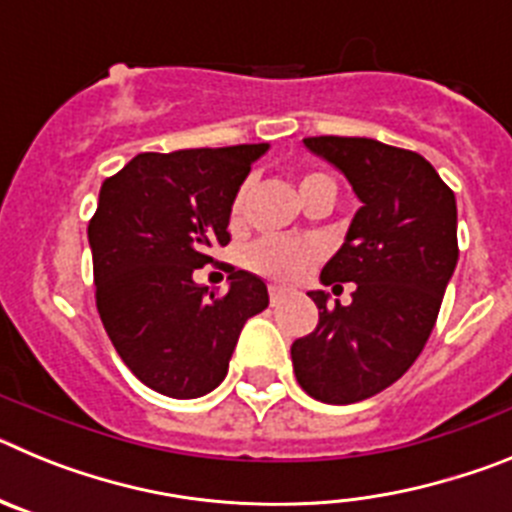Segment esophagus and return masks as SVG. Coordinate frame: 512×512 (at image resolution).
I'll return each instance as SVG.
<instances>
[{
  "instance_id": "1",
  "label": "esophagus",
  "mask_w": 512,
  "mask_h": 512,
  "mask_svg": "<svg viewBox=\"0 0 512 512\" xmlns=\"http://www.w3.org/2000/svg\"><path fill=\"white\" fill-rule=\"evenodd\" d=\"M287 295H289L287 289L279 287V284H271V287H269V300H271V305H274V307L282 305V302L287 300Z\"/></svg>"
}]
</instances>
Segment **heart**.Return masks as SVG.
Here are the masks:
<instances>
[{
    "mask_svg": "<svg viewBox=\"0 0 512 512\" xmlns=\"http://www.w3.org/2000/svg\"><path fill=\"white\" fill-rule=\"evenodd\" d=\"M320 184H333L330 176L325 174H307L302 176L300 182V194L310 192L312 187H320ZM246 194L248 184H243L233 197V205H230V220L238 223L243 215V207H246ZM320 259V246L305 238H277V235H266L259 238L256 243L246 248V261L248 269H253L256 274H264L269 279H277V282H297L307 274V271L315 266V261Z\"/></svg>",
    "mask_w": 512,
    "mask_h": 512,
    "instance_id": "1",
    "label": "heart"
}]
</instances>
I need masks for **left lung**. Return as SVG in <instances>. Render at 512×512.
<instances>
[{"mask_svg": "<svg viewBox=\"0 0 512 512\" xmlns=\"http://www.w3.org/2000/svg\"><path fill=\"white\" fill-rule=\"evenodd\" d=\"M348 179L361 207L320 282H354L351 305L307 295L318 328L292 343L302 390L328 405H351L387 390L408 372L436 325L459 261L456 197L420 153L372 138L302 140Z\"/></svg>", "mask_w": 512, "mask_h": 512, "instance_id": "1", "label": "left lung"}]
</instances>
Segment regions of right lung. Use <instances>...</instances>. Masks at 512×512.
<instances>
[{"mask_svg":"<svg viewBox=\"0 0 512 512\" xmlns=\"http://www.w3.org/2000/svg\"><path fill=\"white\" fill-rule=\"evenodd\" d=\"M269 143L138 153L99 189L89 223L97 310L140 382L176 400L228 374L248 318L269 307L264 279L230 266L228 292L207 297L194 269L228 246L230 205Z\"/></svg>","mask_w":512,"mask_h":512,"instance_id":"add662e5","label":"right lung"}]
</instances>
